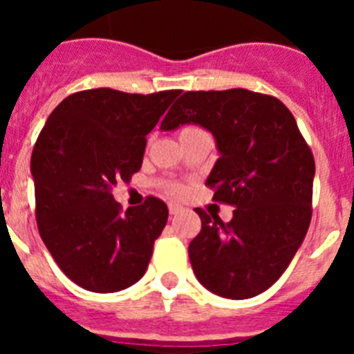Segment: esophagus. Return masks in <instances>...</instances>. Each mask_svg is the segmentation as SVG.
<instances>
[{"label":"esophagus","instance_id":"obj_1","mask_svg":"<svg viewBox=\"0 0 354 354\" xmlns=\"http://www.w3.org/2000/svg\"><path fill=\"white\" fill-rule=\"evenodd\" d=\"M168 211H170V214L174 216V214H179V212L183 211V207H180V205H177V204H170Z\"/></svg>","mask_w":354,"mask_h":354}]
</instances>
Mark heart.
<instances>
[{
  "label": "heart",
  "instance_id": "heart-1",
  "mask_svg": "<svg viewBox=\"0 0 354 354\" xmlns=\"http://www.w3.org/2000/svg\"><path fill=\"white\" fill-rule=\"evenodd\" d=\"M196 129H200V127L186 126L183 131H180V134L187 133V131H196ZM165 187H167V192L170 193V195H174V196H180L184 193V186H183V184H179V183H170V184H167Z\"/></svg>",
  "mask_w": 354,
  "mask_h": 354
}]
</instances>
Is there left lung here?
<instances>
[{
  "label": "left lung",
  "instance_id": "obj_1",
  "mask_svg": "<svg viewBox=\"0 0 354 354\" xmlns=\"http://www.w3.org/2000/svg\"><path fill=\"white\" fill-rule=\"evenodd\" d=\"M198 124L220 158L205 186L234 218L195 209L202 230L189 243L198 282L230 299L253 298L282 277L312 220L315 162L296 118L277 97L245 88L184 92L161 129Z\"/></svg>",
  "mask_w": 354,
  "mask_h": 354
}]
</instances>
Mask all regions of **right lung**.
<instances>
[{
  "instance_id": "add662e5",
  "label": "right lung",
  "mask_w": 354,
  "mask_h": 354,
  "mask_svg": "<svg viewBox=\"0 0 354 354\" xmlns=\"http://www.w3.org/2000/svg\"><path fill=\"white\" fill-rule=\"evenodd\" d=\"M179 93L83 90L40 131L31 154L37 225L58 268L83 289L117 292L145 274L168 207L147 196L122 212L111 189L142 168L147 134Z\"/></svg>"
}]
</instances>
